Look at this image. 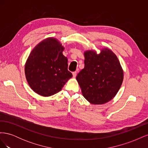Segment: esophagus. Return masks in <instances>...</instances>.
<instances>
[{
	"instance_id": "1",
	"label": "esophagus",
	"mask_w": 148,
	"mask_h": 148,
	"mask_svg": "<svg viewBox=\"0 0 148 148\" xmlns=\"http://www.w3.org/2000/svg\"><path fill=\"white\" fill-rule=\"evenodd\" d=\"M72 74H73V77L75 78L76 76H77V71H73Z\"/></svg>"
}]
</instances>
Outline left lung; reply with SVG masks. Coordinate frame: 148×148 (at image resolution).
<instances>
[{
	"label": "left lung",
	"mask_w": 148,
	"mask_h": 148,
	"mask_svg": "<svg viewBox=\"0 0 148 148\" xmlns=\"http://www.w3.org/2000/svg\"><path fill=\"white\" fill-rule=\"evenodd\" d=\"M84 52V67L77 76L82 95L92 104L109 102L117 95L123 80L118 57L108 47Z\"/></svg>",
	"instance_id": "8db88e82"
}]
</instances>
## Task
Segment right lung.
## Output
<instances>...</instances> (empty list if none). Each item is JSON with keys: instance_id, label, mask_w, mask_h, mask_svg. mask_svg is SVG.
<instances>
[{"instance_id": "1", "label": "right lung", "mask_w": 148, "mask_h": 148, "mask_svg": "<svg viewBox=\"0 0 148 148\" xmlns=\"http://www.w3.org/2000/svg\"><path fill=\"white\" fill-rule=\"evenodd\" d=\"M65 47L57 38L44 39L36 46L28 57L25 73L29 86L38 95L49 97L62 90L72 74L68 70Z\"/></svg>"}]
</instances>
